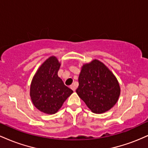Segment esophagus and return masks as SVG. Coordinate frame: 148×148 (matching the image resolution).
I'll return each instance as SVG.
<instances>
[{
  "mask_svg": "<svg viewBox=\"0 0 148 148\" xmlns=\"http://www.w3.org/2000/svg\"><path fill=\"white\" fill-rule=\"evenodd\" d=\"M70 88L73 91H75L76 90V88H75V86H74V85H72V86H70Z\"/></svg>",
  "mask_w": 148,
  "mask_h": 148,
  "instance_id": "obj_1",
  "label": "esophagus"
}]
</instances>
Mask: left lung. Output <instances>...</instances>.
I'll return each instance as SVG.
<instances>
[{"instance_id": "8db88e82", "label": "left lung", "mask_w": 148, "mask_h": 148, "mask_svg": "<svg viewBox=\"0 0 148 148\" xmlns=\"http://www.w3.org/2000/svg\"><path fill=\"white\" fill-rule=\"evenodd\" d=\"M76 93L94 113H105L114 106L120 95L118 81L101 61L83 64Z\"/></svg>"}]
</instances>
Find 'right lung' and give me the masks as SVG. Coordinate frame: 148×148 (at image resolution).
Masks as SVG:
<instances>
[{"label":"right lung","mask_w":148,"mask_h":148,"mask_svg":"<svg viewBox=\"0 0 148 148\" xmlns=\"http://www.w3.org/2000/svg\"><path fill=\"white\" fill-rule=\"evenodd\" d=\"M60 62L56 56H50L42 63L32 79L30 96L39 111L55 114L73 90L64 84L58 76Z\"/></svg>","instance_id":"add662e5"}]
</instances>
